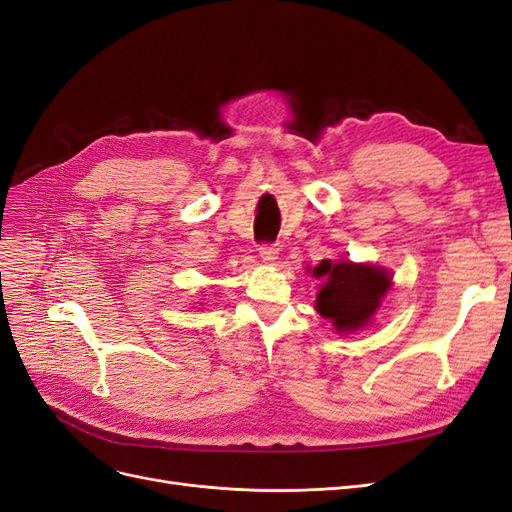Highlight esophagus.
<instances>
[{
  "mask_svg": "<svg viewBox=\"0 0 512 512\" xmlns=\"http://www.w3.org/2000/svg\"><path fill=\"white\" fill-rule=\"evenodd\" d=\"M260 258L265 262H275L277 260V254H280V247H277L275 243H265L260 245Z\"/></svg>",
  "mask_w": 512,
  "mask_h": 512,
  "instance_id": "obj_1",
  "label": "esophagus"
}]
</instances>
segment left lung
Here are the masks:
<instances>
[{
    "mask_svg": "<svg viewBox=\"0 0 512 512\" xmlns=\"http://www.w3.org/2000/svg\"><path fill=\"white\" fill-rule=\"evenodd\" d=\"M314 275L324 280L316 297V309L322 318L333 322L337 333L367 327L384 294L393 286V277L386 269L350 260H322L314 267Z\"/></svg>",
    "mask_w": 512,
    "mask_h": 512,
    "instance_id": "left-lung-1",
    "label": "left lung"
}]
</instances>
